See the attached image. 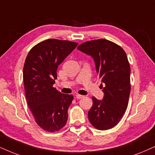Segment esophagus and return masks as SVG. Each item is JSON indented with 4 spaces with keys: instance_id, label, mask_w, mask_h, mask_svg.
Segmentation results:
<instances>
[{
    "instance_id": "1",
    "label": "esophagus",
    "mask_w": 155,
    "mask_h": 155,
    "mask_svg": "<svg viewBox=\"0 0 155 155\" xmlns=\"http://www.w3.org/2000/svg\"><path fill=\"white\" fill-rule=\"evenodd\" d=\"M76 97L78 99H81L82 98H84V96H82V95H80V94H76Z\"/></svg>"
}]
</instances>
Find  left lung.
<instances>
[{"mask_svg":"<svg viewBox=\"0 0 155 155\" xmlns=\"http://www.w3.org/2000/svg\"><path fill=\"white\" fill-rule=\"evenodd\" d=\"M77 49L94 59L104 94L102 101L92 98L88 120L100 130L112 128L120 122L128 104L130 67L126 53L119 45L104 39L86 42Z\"/></svg>","mask_w":155,"mask_h":155,"instance_id":"obj_1","label":"left lung"}]
</instances>
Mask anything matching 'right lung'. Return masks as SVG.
Segmentation results:
<instances>
[{
	"label": "right lung",
	"instance_id": "right-lung-1",
	"mask_svg": "<svg viewBox=\"0 0 155 155\" xmlns=\"http://www.w3.org/2000/svg\"><path fill=\"white\" fill-rule=\"evenodd\" d=\"M76 42L49 39L29 51L23 67L27 102L35 122L48 132L59 130L68 118L73 96L53 87L58 66L76 48Z\"/></svg>",
	"mask_w": 155,
	"mask_h": 155
}]
</instances>
